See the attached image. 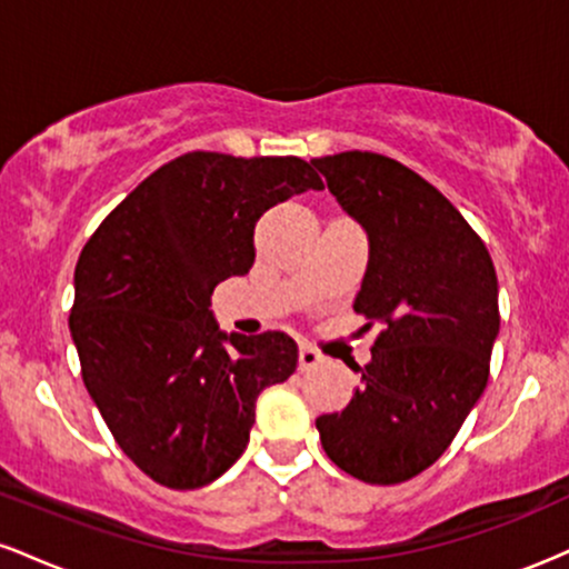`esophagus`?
Wrapping results in <instances>:
<instances>
[{
  "label": "esophagus",
  "mask_w": 569,
  "mask_h": 569,
  "mask_svg": "<svg viewBox=\"0 0 569 569\" xmlns=\"http://www.w3.org/2000/svg\"><path fill=\"white\" fill-rule=\"evenodd\" d=\"M321 363H323V356L312 348V345H302V348H299V369L310 371L321 367Z\"/></svg>",
  "instance_id": "1"
}]
</instances>
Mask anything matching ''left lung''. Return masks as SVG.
I'll list each match as a JSON object with an SVG mask.
<instances>
[{
	"instance_id": "obj_1",
	"label": "left lung",
	"mask_w": 569,
	"mask_h": 569,
	"mask_svg": "<svg viewBox=\"0 0 569 569\" xmlns=\"http://www.w3.org/2000/svg\"><path fill=\"white\" fill-rule=\"evenodd\" d=\"M331 194L369 234L356 312L382 323L350 403L316 420L329 460L367 485L422 473L485 393L500 331L485 240L433 184L377 152L316 158Z\"/></svg>"
}]
</instances>
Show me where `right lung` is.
<instances>
[{"instance_id": "right-lung-1", "label": "right lung", "mask_w": 569, "mask_h": 569, "mask_svg": "<svg viewBox=\"0 0 569 569\" xmlns=\"http://www.w3.org/2000/svg\"><path fill=\"white\" fill-rule=\"evenodd\" d=\"M323 189L302 158L187 152L98 224L74 270L71 339L114 441L168 489H198L243 455L257 398L289 380L283 331L221 335L211 293L246 276L267 208Z\"/></svg>"}]
</instances>
